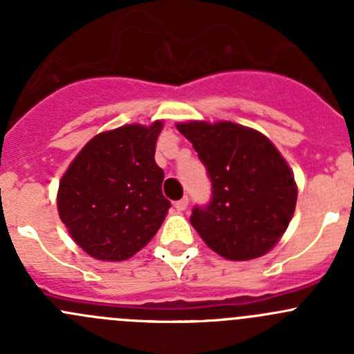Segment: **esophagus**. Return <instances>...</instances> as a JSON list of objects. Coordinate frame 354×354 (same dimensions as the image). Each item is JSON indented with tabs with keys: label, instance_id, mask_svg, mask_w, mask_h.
<instances>
[{
	"label": "esophagus",
	"instance_id": "1",
	"mask_svg": "<svg viewBox=\"0 0 354 354\" xmlns=\"http://www.w3.org/2000/svg\"><path fill=\"white\" fill-rule=\"evenodd\" d=\"M174 207H176L178 212H183V210H187V207H188V197H183L181 200H178V202L174 203Z\"/></svg>",
	"mask_w": 354,
	"mask_h": 354
}]
</instances>
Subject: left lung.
<instances>
[{
  "mask_svg": "<svg viewBox=\"0 0 354 354\" xmlns=\"http://www.w3.org/2000/svg\"><path fill=\"white\" fill-rule=\"evenodd\" d=\"M205 166L212 197L194 207L190 223L227 260H252L272 248L295 214V176L260 131L231 121L178 123Z\"/></svg>",
  "mask_w": 354,
  "mask_h": 354,
  "instance_id": "1",
  "label": "left lung"
}]
</instances>
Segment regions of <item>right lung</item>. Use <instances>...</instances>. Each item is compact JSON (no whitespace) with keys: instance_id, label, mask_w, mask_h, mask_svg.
<instances>
[{"instance_id":"obj_1","label":"right lung","mask_w":354,"mask_h":354,"mask_svg":"<svg viewBox=\"0 0 354 354\" xmlns=\"http://www.w3.org/2000/svg\"><path fill=\"white\" fill-rule=\"evenodd\" d=\"M162 121L124 124L87 142L63 174L58 212L70 236L97 260L130 259L154 238L171 202L156 164Z\"/></svg>"}]
</instances>
